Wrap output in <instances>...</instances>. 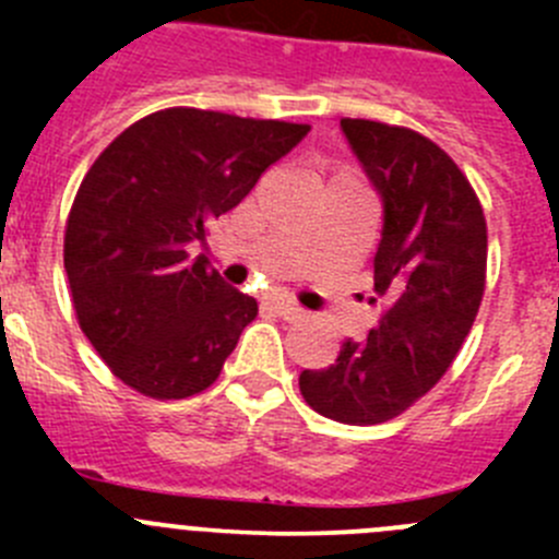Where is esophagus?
<instances>
[{"label":"esophagus","instance_id":"obj_1","mask_svg":"<svg viewBox=\"0 0 559 559\" xmlns=\"http://www.w3.org/2000/svg\"><path fill=\"white\" fill-rule=\"evenodd\" d=\"M270 311L278 313L281 319H286V321H295V319H302V316H306L302 308H297L295 302H289V300H270Z\"/></svg>","mask_w":559,"mask_h":559}]
</instances>
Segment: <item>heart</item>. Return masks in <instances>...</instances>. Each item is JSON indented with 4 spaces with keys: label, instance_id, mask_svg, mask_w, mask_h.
Returning a JSON list of instances; mask_svg holds the SVG:
<instances>
[{
    "label": "heart",
    "instance_id": "b5f03b06",
    "mask_svg": "<svg viewBox=\"0 0 559 559\" xmlns=\"http://www.w3.org/2000/svg\"><path fill=\"white\" fill-rule=\"evenodd\" d=\"M330 183H354V186H359V180H357V175H354L352 170L341 167V170H335V173L330 175Z\"/></svg>",
    "mask_w": 559,
    "mask_h": 559
}]
</instances>
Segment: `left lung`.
Here are the masks:
<instances>
[{
	"label": "left lung",
	"mask_w": 559,
	"mask_h": 559,
	"mask_svg": "<svg viewBox=\"0 0 559 559\" xmlns=\"http://www.w3.org/2000/svg\"><path fill=\"white\" fill-rule=\"evenodd\" d=\"M343 132L384 200L368 341H343L335 362L302 370L316 414L343 425L394 419L443 379L487 286V218L471 180L441 145L408 127L343 118Z\"/></svg>",
	"instance_id": "8db88e82"
}]
</instances>
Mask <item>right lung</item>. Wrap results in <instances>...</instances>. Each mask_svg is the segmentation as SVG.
<instances>
[{"label": "right lung", "mask_w": 559, "mask_h": 559, "mask_svg": "<svg viewBox=\"0 0 559 559\" xmlns=\"http://www.w3.org/2000/svg\"><path fill=\"white\" fill-rule=\"evenodd\" d=\"M308 129L165 107L123 129L88 167L67 216L64 270L78 324L118 381L183 400L218 379L259 308L189 246Z\"/></svg>", "instance_id": "obj_1"}]
</instances>
